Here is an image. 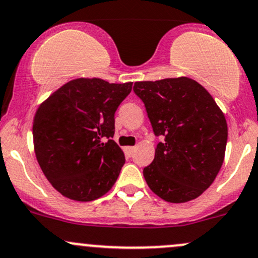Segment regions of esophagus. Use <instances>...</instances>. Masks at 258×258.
Masks as SVG:
<instances>
[{
  "label": "esophagus",
  "instance_id": "obj_1",
  "mask_svg": "<svg viewBox=\"0 0 258 258\" xmlns=\"http://www.w3.org/2000/svg\"><path fill=\"white\" fill-rule=\"evenodd\" d=\"M135 150H136V147H132V146H128V147H124V153H126L128 157H131L132 154L135 153Z\"/></svg>",
  "mask_w": 258,
  "mask_h": 258
}]
</instances>
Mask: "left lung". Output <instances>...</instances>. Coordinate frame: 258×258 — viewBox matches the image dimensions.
<instances>
[{
  "label": "left lung",
  "mask_w": 258,
  "mask_h": 258,
  "mask_svg": "<svg viewBox=\"0 0 258 258\" xmlns=\"http://www.w3.org/2000/svg\"><path fill=\"white\" fill-rule=\"evenodd\" d=\"M152 128L162 142L143 177L168 203H185L213 184L224 162L227 123L215 100L189 78L137 81Z\"/></svg>",
  "instance_id": "left-lung-1"
}]
</instances>
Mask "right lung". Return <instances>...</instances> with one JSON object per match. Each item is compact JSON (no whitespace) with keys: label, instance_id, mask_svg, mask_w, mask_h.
<instances>
[{"label":"right lung","instance_id":"add662e5","mask_svg":"<svg viewBox=\"0 0 258 258\" xmlns=\"http://www.w3.org/2000/svg\"><path fill=\"white\" fill-rule=\"evenodd\" d=\"M131 90L132 83L79 78L38 107L33 121L37 161L65 198L91 202L117 180L124 154L112 140L115 112Z\"/></svg>","mask_w":258,"mask_h":258}]
</instances>
